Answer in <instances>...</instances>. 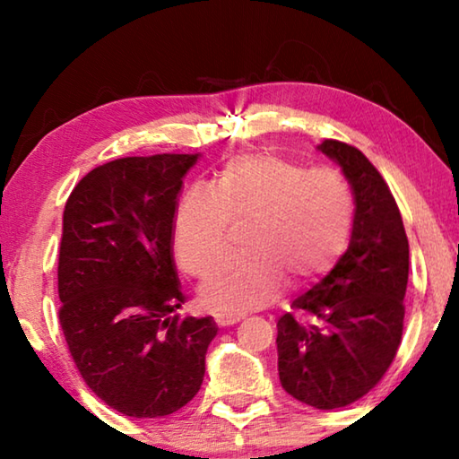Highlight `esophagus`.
Listing matches in <instances>:
<instances>
[{
    "label": "esophagus",
    "mask_w": 459,
    "mask_h": 459,
    "mask_svg": "<svg viewBox=\"0 0 459 459\" xmlns=\"http://www.w3.org/2000/svg\"><path fill=\"white\" fill-rule=\"evenodd\" d=\"M243 314H235V312H219V314H214V320H216V324L219 325H232V324H237V322H240L243 320Z\"/></svg>",
    "instance_id": "esophagus-1"
}]
</instances>
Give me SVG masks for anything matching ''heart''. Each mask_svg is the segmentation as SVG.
Here are the masks:
<instances>
[{
    "instance_id": "1",
    "label": "heart",
    "mask_w": 459,
    "mask_h": 459,
    "mask_svg": "<svg viewBox=\"0 0 459 459\" xmlns=\"http://www.w3.org/2000/svg\"><path fill=\"white\" fill-rule=\"evenodd\" d=\"M248 222V255L224 259L200 285L202 304L247 312L325 273L351 232L352 200L338 174L307 172L267 153H240L212 180L192 188L176 211L174 245L186 271L202 275L222 257L230 221Z\"/></svg>"
}]
</instances>
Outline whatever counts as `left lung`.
Instances as JSON below:
<instances>
[{
    "instance_id": "obj_1",
    "label": "left lung",
    "mask_w": 459,
    "mask_h": 459,
    "mask_svg": "<svg viewBox=\"0 0 459 459\" xmlns=\"http://www.w3.org/2000/svg\"><path fill=\"white\" fill-rule=\"evenodd\" d=\"M351 184L352 235L346 253L277 320L279 380L293 399L338 409L364 397L397 354L405 317L409 240L383 176L356 147H316Z\"/></svg>"
}]
</instances>
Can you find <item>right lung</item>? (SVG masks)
<instances>
[{
  "mask_svg": "<svg viewBox=\"0 0 459 459\" xmlns=\"http://www.w3.org/2000/svg\"><path fill=\"white\" fill-rule=\"evenodd\" d=\"M200 153L121 158L89 172L65 206L60 325L99 399L135 419L172 415L200 391L216 324L184 304L174 221Z\"/></svg>",
  "mask_w": 459,
  "mask_h": 459,
  "instance_id": "1",
  "label": "right lung"
}]
</instances>
